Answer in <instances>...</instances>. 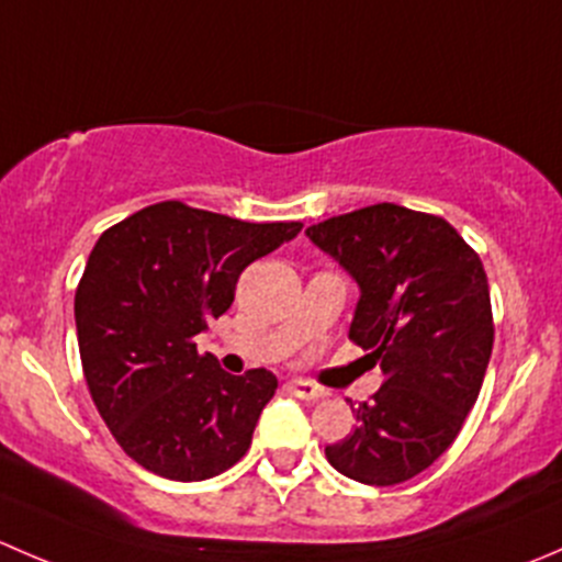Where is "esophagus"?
<instances>
[{
	"instance_id": "34e87169",
	"label": "esophagus",
	"mask_w": 562,
	"mask_h": 562,
	"mask_svg": "<svg viewBox=\"0 0 562 562\" xmlns=\"http://www.w3.org/2000/svg\"><path fill=\"white\" fill-rule=\"evenodd\" d=\"M288 386H291V391L299 396V400L315 402V400H323V396H326V389L315 386V383H310V381H291Z\"/></svg>"
}]
</instances>
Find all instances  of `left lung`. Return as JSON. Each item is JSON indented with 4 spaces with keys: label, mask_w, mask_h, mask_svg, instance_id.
Listing matches in <instances>:
<instances>
[{
    "label": "left lung",
    "mask_w": 562,
    "mask_h": 562,
    "mask_svg": "<svg viewBox=\"0 0 562 562\" xmlns=\"http://www.w3.org/2000/svg\"><path fill=\"white\" fill-rule=\"evenodd\" d=\"M307 236L359 282L348 337L383 370L370 402H350L356 429L326 459L361 484H402L454 443L479 400L495 342L484 263L443 217L396 203Z\"/></svg>",
    "instance_id": "left-lung-1"
}]
</instances>
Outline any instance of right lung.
Instances as JSON below:
<instances>
[{
    "label": "right lung",
    "mask_w": 562,
    "mask_h": 562,
    "mask_svg": "<svg viewBox=\"0 0 562 562\" xmlns=\"http://www.w3.org/2000/svg\"><path fill=\"white\" fill-rule=\"evenodd\" d=\"M299 231L162 201L100 236L76 291L78 350L100 416L140 468L203 481L247 454L277 378L228 375L195 337L234 304L241 271Z\"/></svg>",
    "instance_id": "obj_1"
}]
</instances>
